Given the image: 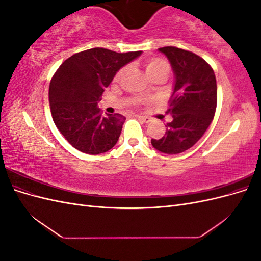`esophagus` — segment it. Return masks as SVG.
I'll list each match as a JSON object with an SVG mask.
<instances>
[{
	"label": "esophagus",
	"mask_w": 261,
	"mask_h": 261,
	"mask_svg": "<svg viewBox=\"0 0 261 261\" xmlns=\"http://www.w3.org/2000/svg\"><path fill=\"white\" fill-rule=\"evenodd\" d=\"M137 117L139 118V120H140L141 122H144V123H149L150 121H151V118H150V117H148V116H143V115H137Z\"/></svg>",
	"instance_id": "esophagus-1"
}]
</instances>
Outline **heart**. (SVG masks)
Returning <instances> with one entry per match:
<instances>
[{
	"instance_id": "b5f03b06",
	"label": "heart",
	"mask_w": 261,
	"mask_h": 261,
	"mask_svg": "<svg viewBox=\"0 0 261 261\" xmlns=\"http://www.w3.org/2000/svg\"><path fill=\"white\" fill-rule=\"evenodd\" d=\"M145 68L146 73L150 80H152L154 77H162L163 80L167 78L169 72H170V64L162 58H149L145 61ZM125 73V68H122L118 70L115 75V81H118L122 77V75ZM135 102H139L138 99L135 100Z\"/></svg>"
}]
</instances>
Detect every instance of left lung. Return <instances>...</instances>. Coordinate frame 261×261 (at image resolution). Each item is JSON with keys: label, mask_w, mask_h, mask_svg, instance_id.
I'll return each mask as SVG.
<instances>
[{"label": "left lung", "mask_w": 261, "mask_h": 261, "mask_svg": "<svg viewBox=\"0 0 261 261\" xmlns=\"http://www.w3.org/2000/svg\"><path fill=\"white\" fill-rule=\"evenodd\" d=\"M167 55L175 76L174 88L167 113L172 121L160 139L151 145L168 154L184 152L198 141L211 124L217 109V81L212 67L198 55L164 46L159 49Z\"/></svg>", "instance_id": "1"}]
</instances>
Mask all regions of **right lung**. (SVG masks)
Instances as JSON below:
<instances>
[{
  "instance_id": "1",
  "label": "right lung",
  "mask_w": 261,
  "mask_h": 261,
  "mask_svg": "<svg viewBox=\"0 0 261 261\" xmlns=\"http://www.w3.org/2000/svg\"><path fill=\"white\" fill-rule=\"evenodd\" d=\"M140 54L93 48L72 55L55 72L49 88L51 114L74 148L100 154L115 146L126 118L117 113L103 116L98 102L117 70Z\"/></svg>"
}]
</instances>
